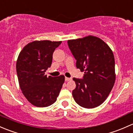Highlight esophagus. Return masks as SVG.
Listing matches in <instances>:
<instances>
[{
	"mask_svg": "<svg viewBox=\"0 0 133 133\" xmlns=\"http://www.w3.org/2000/svg\"><path fill=\"white\" fill-rule=\"evenodd\" d=\"M65 81H71L72 80V78H70V77H65Z\"/></svg>",
	"mask_w": 133,
	"mask_h": 133,
	"instance_id": "1",
	"label": "esophagus"
}]
</instances>
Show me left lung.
<instances>
[{
	"label": "left lung",
	"instance_id": "obj_1",
	"mask_svg": "<svg viewBox=\"0 0 133 133\" xmlns=\"http://www.w3.org/2000/svg\"><path fill=\"white\" fill-rule=\"evenodd\" d=\"M76 60V67L84 71L83 79L73 78L76 87L72 95L85 108L100 106L111 91L115 81V58L109 46L100 38L88 36L67 42Z\"/></svg>",
	"mask_w": 133,
	"mask_h": 133
}]
</instances>
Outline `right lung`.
Returning <instances> with one entry per match:
<instances>
[{"label": "right lung", "mask_w": 133, "mask_h": 133, "mask_svg": "<svg viewBox=\"0 0 133 133\" xmlns=\"http://www.w3.org/2000/svg\"><path fill=\"white\" fill-rule=\"evenodd\" d=\"M62 42L35 41L24 46L16 61L19 84L25 98L37 107H47L56 101L65 76L46 77L53 52Z\"/></svg>", "instance_id": "1"}]
</instances>
